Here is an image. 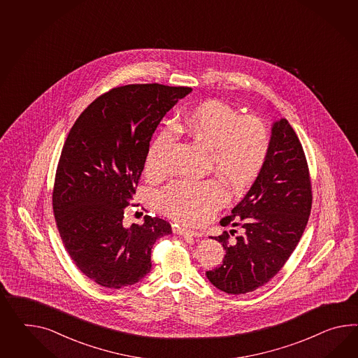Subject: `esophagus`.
<instances>
[{
  "instance_id": "esophagus-1",
  "label": "esophagus",
  "mask_w": 358,
  "mask_h": 358,
  "mask_svg": "<svg viewBox=\"0 0 358 358\" xmlns=\"http://www.w3.org/2000/svg\"><path fill=\"white\" fill-rule=\"evenodd\" d=\"M173 233H175V234H180V236H195V238H199V236H203L201 231L192 230V229L180 227V225H173Z\"/></svg>"
}]
</instances>
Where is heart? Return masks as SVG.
<instances>
[{
	"label": "heart",
	"instance_id": "1",
	"mask_svg": "<svg viewBox=\"0 0 358 358\" xmlns=\"http://www.w3.org/2000/svg\"><path fill=\"white\" fill-rule=\"evenodd\" d=\"M198 146L207 150L208 166L234 190H242L262 172L269 152V134L257 119L239 116L230 106L207 101L195 106L178 125ZM175 141L172 127H166L151 142L146 155L148 175L166 169V154ZM227 201L225 183L178 180L159 195V206L169 217L186 224H201Z\"/></svg>",
	"mask_w": 358,
	"mask_h": 358
}]
</instances>
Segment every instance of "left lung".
I'll list each match as a JSON object with an SVG mask.
<instances>
[{
  "label": "left lung",
  "instance_id": "8db88e82",
  "mask_svg": "<svg viewBox=\"0 0 358 358\" xmlns=\"http://www.w3.org/2000/svg\"><path fill=\"white\" fill-rule=\"evenodd\" d=\"M312 208V187L303 146L286 119L271 125V145L262 172L243 199L220 221L243 227L229 242L227 231L210 236L222 244L224 262L206 275L215 287L231 295L268 283L294 252ZM236 233L234 229L230 234Z\"/></svg>",
  "mask_w": 358,
  "mask_h": 358
}]
</instances>
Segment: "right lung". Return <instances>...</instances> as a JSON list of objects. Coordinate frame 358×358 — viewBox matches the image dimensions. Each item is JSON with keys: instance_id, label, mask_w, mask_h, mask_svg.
<instances>
[{"instance_id": "add662e5", "label": "right lung", "mask_w": 358, "mask_h": 358, "mask_svg": "<svg viewBox=\"0 0 358 358\" xmlns=\"http://www.w3.org/2000/svg\"><path fill=\"white\" fill-rule=\"evenodd\" d=\"M192 87L136 84L98 96L71 128L57 168L52 210L76 266L99 286L136 285L151 271V248L172 234L166 220L145 216L124 227L150 141Z\"/></svg>"}]
</instances>
